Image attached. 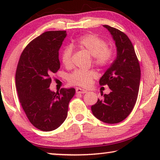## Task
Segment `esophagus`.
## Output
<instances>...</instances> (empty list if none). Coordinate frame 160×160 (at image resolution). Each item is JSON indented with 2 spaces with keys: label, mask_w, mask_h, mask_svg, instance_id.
<instances>
[{
  "label": "esophagus",
  "mask_w": 160,
  "mask_h": 160,
  "mask_svg": "<svg viewBox=\"0 0 160 160\" xmlns=\"http://www.w3.org/2000/svg\"><path fill=\"white\" fill-rule=\"evenodd\" d=\"M76 93H78V94H84V93H86L87 91L85 90V89H84L77 87V88L76 89Z\"/></svg>",
  "instance_id": "esophagus-1"
}]
</instances>
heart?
<instances>
[{
	"mask_svg": "<svg viewBox=\"0 0 160 160\" xmlns=\"http://www.w3.org/2000/svg\"><path fill=\"white\" fill-rule=\"evenodd\" d=\"M73 44L80 49H84L93 56V63L98 67H106L112 60L113 50L107 46L106 41L95 34H86L74 41ZM73 49L65 47L61 54V61L65 67L68 68L72 63ZM97 77L94 71L75 70L68 76V82L71 84L82 87H88Z\"/></svg>",
	"mask_w": 160,
	"mask_h": 160,
	"instance_id": "b5f03b06",
	"label": "heart"
}]
</instances>
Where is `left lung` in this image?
Wrapping results in <instances>:
<instances>
[{
	"label": "left lung",
	"mask_w": 160,
	"mask_h": 160,
	"mask_svg": "<svg viewBox=\"0 0 160 160\" xmlns=\"http://www.w3.org/2000/svg\"><path fill=\"white\" fill-rule=\"evenodd\" d=\"M115 41L117 56L100 79L101 86L108 85L111 92L102 94L91 109L93 115L108 124L119 123L132 112L138 98L141 80V68L134 47L123 32L103 25Z\"/></svg>",
	"instance_id": "obj_1"
}]
</instances>
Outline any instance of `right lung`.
I'll list each match as a JSON object with an SVG mask.
<instances>
[{
  "label": "right lung",
  "mask_w": 160,
  "mask_h": 160,
  "mask_svg": "<svg viewBox=\"0 0 160 160\" xmlns=\"http://www.w3.org/2000/svg\"><path fill=\"white\" fill-rule=\"evenodd\" d=\"M66 31H47L30 41L22 52L15 82L21 106L30 123L48 132L58 128L67 117L75 89H49L52 76L60 68L59 50Z\"/></svg>",
  "instance_id": "obj_1"
}]
</instances>
